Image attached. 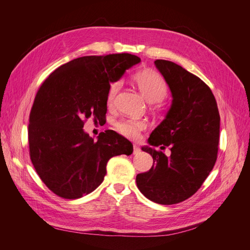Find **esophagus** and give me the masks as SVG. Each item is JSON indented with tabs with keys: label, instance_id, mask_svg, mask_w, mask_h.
<instances>
[{
	"label": "esophagus",
	"instance_id": "1",
	"mask_svg": "<svg viewBox=\"0 0 250 250\" xmlns=\"http://www.w3.org/2000/svg\"><path fill=\"white\" fill-rule=\"evenodd\" d=\"M140 151H141V149H140V147H139V146H137V145H133V154H138V153H140Z\"/></svg>",
	"mask_w": 250,
	"mask_h": 250
}]
</instances>
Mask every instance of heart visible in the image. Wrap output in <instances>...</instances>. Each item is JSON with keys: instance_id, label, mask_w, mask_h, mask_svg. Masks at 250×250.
I'll return each mask as SVG.
<instances>
[{"instance_id": "heart-1", "label": "heart", "mask_w": 250, "mask_h": 250, "mask_svg": "<svg viewBox=\"0 0 250 250\" xmlns=\"http://www.w3.org/2000/svg\"><path fill=\"white\" fill-rule=\"evenodd\" d=\"M134 81L149 102L162 101L168 94V87L165 80L160 74L153 71H143L138 73L134 76ZM121 85H122L121 81L110 83L106 98L108 106L115 105ZM115 126L117 131L124 137L128 139H137L140 135V132L145 129L147 124L143 120L123 119L117 122Z\"/></svg>"}]
</instances>
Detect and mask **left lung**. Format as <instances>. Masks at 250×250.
<instances>
[{"mask_svg": "<svg viewBox=\"0 0 250 250\" xmlns=\"http://www.w3.org/2000/svg\"><path fill=\"white\" fill-rule=\"evenodd\" d=\"M169 85L172 104L142 150L153 158L151 169L137 175L149 200L175 204L198 191L217 160L220 116L210 88L200 78L169 60L154 62ZM170 146L166 157L156 147Z\"/></svg>", "mask_w": 250, "mask_h": 250, "instance_id": "obj_1", "label": "left lung"}]
</instances>
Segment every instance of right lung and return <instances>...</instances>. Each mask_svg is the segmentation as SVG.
<instances>
[{
	"instance_id": "right-lung-1",
	"label": "right lung",
	"mask_w": 250,
	"mask_h": 250,
	"mask_svg": "<svg viewBox=\"0 0 250 250\" xmlns=\"http://www.w3.org/2000/svg\"><path fill=\"white\" fill-rule=\"evenodd\" d=\"M140 62L128 53L79 57L57 67L37 90L29 118L30 158L59 197L92 193L112 156L132 153V144L116 131L101 132L95 142L83 126L88 118L102 122L110 83Z\"/></svg>"
}]
</instances>
